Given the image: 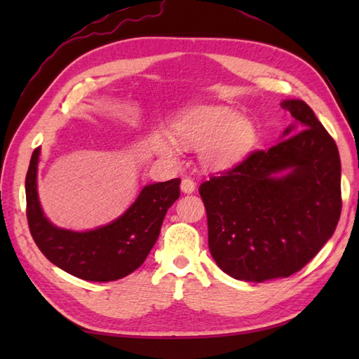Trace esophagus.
I'll list each match as a JSON object with an SVG mask.
<instances>
[{"instance_id":"obj_1","label":"esophagus","mask_w":359,"mask_h":359,"mask_svg":"<svg viewBox=\"0 0 359 359\" xmlns=\"http://www.w3.org/2000/svg\"><path fill=\"white\" fill-rule=\"evenodd\" d=\"M180 189H182V191H184L185 194H191V193L196 191V182H194L193 179L185 177L184 180H182Z\"/></svg>"}]
</instances>
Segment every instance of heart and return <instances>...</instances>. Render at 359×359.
<instances>
[{
  "mask_svg": "<svg viewBox=\"0 0 359 359\" xmlns=\"http://www.w3.org/2000/svg\"><path fill=\"white\" fill-rule=\"evenodd\" d=\"M175 140L187 149H199L203 168L222 172L242 163L253 149L257 131L253 121L225 106H196L174 123ZM158 151L175 158L170 142L158 140Z\"/></svg>",
  "mask_w": 359,
  "mask_h": 359,
  "instance_id": "heart-1",
  "label": "heart"
}]
</instances>
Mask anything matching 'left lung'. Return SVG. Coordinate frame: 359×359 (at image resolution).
Here are the masks:
<instances>
[{
    "label": "left lung",
    "instance_id": "1",
    "mask_svg": "<svg viewBox=\"0 0 359 359\" xmlns=\"http://www.w3.org/2000/svg\"><path fill=\"white\" fill-rule=\"evenodd\" d=\"M294 123L269 151H256L199 188L208 247L231 278H288L316 256L341 216L338 147L302 100L280 103Z\"/></svg>",
    "mask_w": 359,
    "mask_h": 359
}]
</instances>
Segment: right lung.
Wrapping results in <instances>:
<instances>
[{
    "instance_id": "obj_1",
    "label": "right lung",
    "mask_w": 359,
    "mask_h": 359,
    "mask_svg": "<svg viewBox=\"0 0 359 359\" xmlns=\"http://www.w3.org/2000/svg\"><path fill=\"white\" fill-rule=\"evenodd\" d=\"M40 148L30 157L26 175L29 230L38 248L58 269L75 278L109 282L131 274L154 247L168 208L179 199L180 179L144 185L123 215L103 226L72 231L53 225L38 199Z\"/></svg>"
}]
</instances>
